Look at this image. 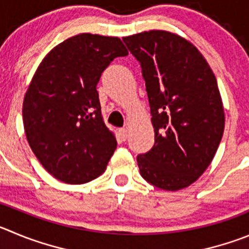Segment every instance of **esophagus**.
Wrapping results in <instances>:
<instances>
[{
  "label": "esophagus",
  "mask_w": 249,
  "mask_h": 249,
  "mask_svg": "<svg viewBox=\"0 0 249 249\" xmlns=\"http://www.w3.org/2000/svg\"><path fill=\"white\" fill-rule=\"evenodd\" d=\"M119 136L122 140H126L127 138V130L125 129V127H123V129H119Z\"/></svg>",
  "instance_id": "1"
}]
</instances>
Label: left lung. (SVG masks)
Segmentation results:
<instances>
[{
    "mask_svg": "<svg viewBox=\"0 0 249 249\" xmlns=\"http://www.w3.org/2000/svg\"><path fill=\"white\" fill-rule=\"evenodd\" d=\"M146 82L155 145L138 156L141 177L164 190L189 187L213 161L225 127L216 77L192 43L166 30L125 36Z\"/></svg>",
    "mask_w": 249,
    "mask_h": 249,
    "instance_id": "1",
    "label": "left lung"
}]
</instances>
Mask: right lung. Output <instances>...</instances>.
Returning <instances> with one entry per match:
<instances>
[{
	"label": "right lung",
	"instance_id": "right-lung-1",
	"mask_svg": "<svg viewBox=\"0 0 249 249\" xmlns=\"http://www.w3.org/2000/svg\"><path fill=\"white\" fill-rule=\"evenodd\" d=\"M129 54L117 36L83 33L55 46L40 62L23 102L30 148L67 184L99 177L117 148L102 118L97 83L115 57Z\"/></svg>",
	"mask_w": 249,
	"mask_h": 249
}]
</instances>
